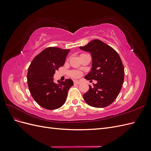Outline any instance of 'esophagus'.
Here are the masks:
<instances>
[{
  "label": "esophagus",
  "instance_id": "obj_1",
  "mask_svg": "<svg viewBox=\"0 0 151 151\" xmlns=\"http://www.w3.org/2000/svg\"><path fill=\"white\" fill-rule=\"evenodd\" d=\"M74 84H77V85H79L81 84V82L76 80V81H74Z\"/></svg>",
  "mask_w": 151,
  "mask_h": 151
}]
</instances>
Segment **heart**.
Returning a JSON list of instances; mask_svg holds the SVG:
<instances>
[{"label":"heart","instance_id":"1","mask_svg":"<svg viewBox=\"0 0 151 151\" xmlns=\"http://www.w3.org/2000/svg\"><path fill=\"white\" fill-rule=\"evenodd\" d=\"M70 74L72 77H74V78H77V77H79L80 76V72L78 71H72Z\"/></svg>","mask_w":151,"mask_h":151}]
</instances>
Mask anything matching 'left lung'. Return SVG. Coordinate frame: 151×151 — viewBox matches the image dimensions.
<instances>
[{
  "instance_id": "8db88e82",
  "label": "left lung",
  "mask_w": 151,
  "mask_h": 151,
  "mask_svg": "<svg viewBox=\"0 0 151 151\" xmlns=\"http://www.w3.org/2000/svg\"><path fill=\"white\" fill-rule=\"evenodd\" d=\"M81 50L92 57V68L84 78L98 81L83 95L86 103L95 108H104L115 101L124 81V67L119 55L99 40H94Z\"/></svg>"
}]
</instances>
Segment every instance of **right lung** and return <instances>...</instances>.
<instances>
[{
    "label": "right lung",
    "instance_id": "right-lung-1",
    "mask_svg": "<svg viewBox=\"0 0 151 151\" xmlns=\"http://www.w3.org/2000/svg\"><path fill=\"white\" fill-rule=\"evenodd\" d=\"M70 50L48 47L36 55L28 68L27 79L30 93L40 106L55 109L65 103L68 91L74 83L71 79L54 83L53 75L63 65Z\"/></svg>",
    "mask_w": 151,
    "mask_h": 151
}]
</instances>
